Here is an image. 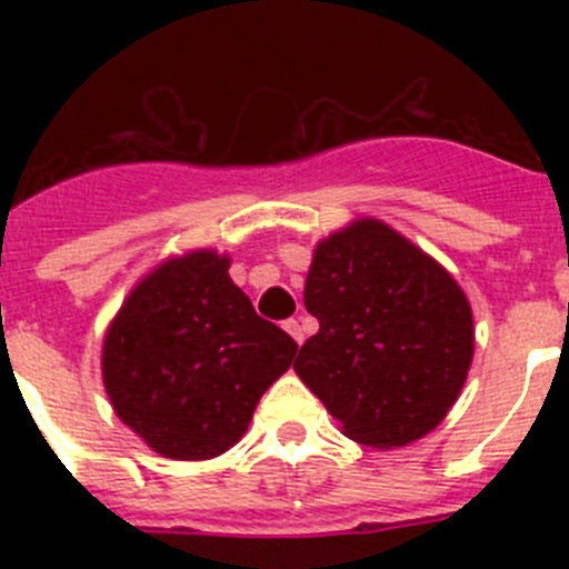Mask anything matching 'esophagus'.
<instances>
[{
    "instance_id": "obj_1",
    "label": "esophagus",
    "mask_w": 569,
    "mask_h": 569,
    "mask_svg": "<svg viewBox=\"0 0 569 569\" xmlns=\"http://www.w3.org/2000/svg\"><path fill=\"white\" fill-rule=\"evenodd\" d=\"M284 330H288V333L293 336L296 345H301V341H305V328H301L299 319H288V321H284Z\"/></svg>"
}]
</instances>
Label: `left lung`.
Instances as JSON below:
<instances>
[{"instance_id": "obj_1", "label": "left lung", "mask_w": 569, "mask_h": 569, "mask_svg": "<svg viewBox=\"0 0 569 569\" xmlns=\"http://www.w3.org/2000/svg\"><path fill=\"white\" fill-rule=\"evenodd\" d=\"M305 308L319 333L293 370L347 439L405 447L450 413L472 365V310L419 244L373 216L353 219L316 244Z\"/></svg>"}]
</instances>
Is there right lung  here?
<instances>
[{
  "instance_id": "1",
  "label": "right lung",
  "mask_w": 569,
  "mask_h": 569,
  "mask_svg": "<svg viewBox=\"0 0 569 569\" xmlns=\"http://www.w3.org/2000/svg\"><path fill=\"white\" fill-rule=\"evenodd\" d=\"M213 248L168 256L136 281L104 330L113 413L153 453L208 461L244 436L261 393L299 350L256 316Z\"/></svg>"
}]
</instances>
